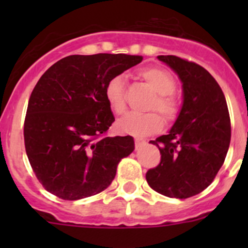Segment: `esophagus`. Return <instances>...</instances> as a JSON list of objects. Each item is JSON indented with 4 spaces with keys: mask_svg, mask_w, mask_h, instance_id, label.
Segmentation results:
<instances>
[{
    "mask_svg": "<svg viewBox=\"0 0 248 248\" xmlns=\"http://www.w3.org/2000/svg\"><path fill=\"white\" fill-rule=\"evenodd\" d=\"M145 142H146V141H144V140L137 139L136 140V150H139L140 147L142 146V145H145Z\"/></svg>",
    "mask_w": 248,
    "mask_h": 248,
    "instance_id": "obj_1",
    "label": "esophagus"
}]
</instances>
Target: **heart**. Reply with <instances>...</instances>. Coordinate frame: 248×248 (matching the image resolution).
<instances>
[{"instance_id": "heart-1", "label": "heart", "mask_w": 248, "mask_h": 248, "mask_svg": "<svg viewBox=\"0 0 248 248\" xmlns=\"http://www.w3.org/2000/svg\"><path fill=\"white\" fill-rule=\"evenodd\" d=\"M138 77L154 92L156 97L150 102V110H158L167 122H172L179 115V104L172 96L176 82L168 72L158 67H147L139 71ZM107 103L110 110L116 115L126 112L127 101L124 91V80L122 76H115L107 82L104 90ZM163 127V120L156 111L145 114H128L124 119L119 120L116 128L121 133L131 134L134 137H144L157 133Z\"/></svg>"}]
</instances>
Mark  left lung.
<instances>
[{
    "mask_svg": "<svg viewBox=\"0 0 248 248\" xmlns=\"http://www.w3.org/2000/svg\"><path fill=\"white\" fill-rule=\"evenodd\" d=\"M182 81L184 104L169 134L151 140L161 163L146 172L152 189L186 199L211 185L231 144V117L223 91L205 68L192 61L161 55Z\"/></svg>",
    "mask_w": 248,
    "mask_h": 248,
    "instance_id": "left-lung-1",
    "label": "left lung"
}]
</instances>
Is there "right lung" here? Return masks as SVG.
<instances>
[{
	"label": "right lung",
	"instance_id": "add662e5",
	"mask_svg": "<svg viewBox=\"0 0 248 248\" xmlns=\"http://www.w3.org/2000/svg\"><path fill=\"white\" fill-rule=\"evenodd\" d=\"M141 61L126 54L71 55L41 77L30 96L24 140L32 170L47 192L78 201L111 184L134 140L107 136L115 117L104 90L112 77Z\"/></svg>",
	"mask_w": 248,
	"mask_h": 248
}]
</instances>
